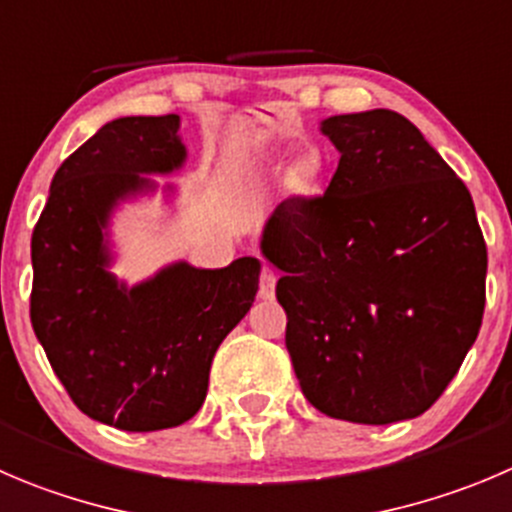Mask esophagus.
<instances>
[{
	"instance_id": "obj_1",
	"label": "esophagus",
	"mask_w": 512,
	"mask_h": 512,
	"mask_svg": "<svg viewBox=\"0 0 512 512\" xmlns=\"http://www.w3.org/2000/svg\"><path fill=\"white\" fill-rule=\"evenodd\" d=\"M276 294V271L269 264L261 266V279H259V296L261 299H274Z\"/></svg>"
}]
</instances>
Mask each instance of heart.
I'll list each match as a JSON object with an SVG mask.
<instances>
[{
  "mask_svg": "<svg viewBox=\"0 0 512 512\" xmlns=\"http://www.w3.org/2000/svg\"><path fill=\"white\" fill-rule=\"evenodd\" d=\"M286 178H289V186L296 193H309L314 191L316 183L321 180V158L314 153H301L286 168Z\"/></svg>",
  "mask_w": 512,
  "mask_h": 512,
  "instance_id": "1",
  "label": "heart"
}]
</instances>
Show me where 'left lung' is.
Returning <instances> with one entry per match:
<instances>
[{
	"label": "left lung",
	"instance_id": "left-lung-1",
	"mask_svg": "<svg viewBox=\"0 0 512 512\" xmlns=\"http://www.w3.org/2000/svg\"><path fill=\"white\" fill-rule=\"evenodd\" d=\"M324 196L279 203L261 253L281 271L301 392L334 420L389 425L437 402L475 344L488 248L470 191L392 110L334 115Z\"/></svg>",
	"mask_w": 512,
	"mask_h": 512
}]
</instances>
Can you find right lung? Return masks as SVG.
<instances>
[{
  "mask_svg": "<svg viewBox=\"0 0 512 512\" xmlns=\"http://www.w3.org/2000/svg\"><path fill=\"white\" fill-rule=\"evenodd\" d=\"M180 115L102 125L52 178L32 233V329L77 407L125 432L178 427L201 410L216 349L251 309L261 261L226 269L178 261L128 286L107 223L120 201L153 193L186 163Z\"/></svg>",
  "mask_w": 512,
  "mask_h": 512,
  "instance_id": "obj_1",
  "label": "right lung"
}]
</instances>
